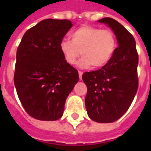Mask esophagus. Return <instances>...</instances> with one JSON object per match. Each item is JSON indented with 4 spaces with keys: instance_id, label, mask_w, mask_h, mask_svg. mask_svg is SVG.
I'll return each mask as SVG.
<instances>
[{
    "instance_id": "obj_1",
    "label": "esophagus",
    "mask_w": 151,
    "mask_h": 151,
    "mask_svg": "<svg viewBox=\"0 0 151 151\" xmlns=\"http://www.w3.org/2000/svg\"><path fill=\"white\" fill-rule=\"evenodd\" d=\"M78 74H79V79H80V80H82V74H83V73L81 72V71H79V72H78Z\"/></svg>"
}]
</instances>
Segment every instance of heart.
Returning a JSON list of instances; mask_svg holds the SVG:
<instances>
[{"label":"heart","mask_w":151,"mask_h":151,"mask_svg":"<svg viewBox=\"0 0 151 151\" xmlns=\"http://www.w3.org/2000/svg\"><path fill=\"white\" fill-rule=\"evenodd\" d=\"M71 40L63 39L59 48L64 59L70 65L78 61L82 69H98L107 65L117 47V40L113 31L102 30L91 26H82L70 34Z\"/></svg>","instance_id":"b5f03b06"}]
</instances>
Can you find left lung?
Segmentation results:
<instances>
[{"label":"left lung","mask_w":151,"mask_h":151,"mask_svg":"<svg viewBox=\"0 0 151 151\" xmlns=\"http://www.w3.org/2000/svg\"><path fill=\"white\" fill-rule=\"evenodd\" d=\"M98 22L111 28L118 47L107 65L82 74L87 87L85 105L92 120L111 123L126 112L136 95L138 56L134 38L120 22L111 18Z\"/></svg>","instance_id":"1"}]
</instances>
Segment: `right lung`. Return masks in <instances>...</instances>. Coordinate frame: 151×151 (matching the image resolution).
Wrapping results in <instances>:
<instances>
[{
  "mask_svg": "<svg viewBox=\"0 0 151 151\" xmlns=\"http://www.w3.org/2000/svg\"><path fill=\"white\" fill-rule=\"evenodd\" d=\"M73 27L69 20L44 19L29 29L17 50L14 85L31 116L53 121L63 116L78 72L66 62L60 42Z\"/></svg>",
  "mask_w": 151,
  "mask_h": 151,
  "instance_id": "1",
  "label": "right lung"
}]
</instances>
